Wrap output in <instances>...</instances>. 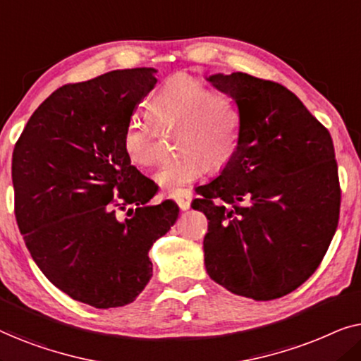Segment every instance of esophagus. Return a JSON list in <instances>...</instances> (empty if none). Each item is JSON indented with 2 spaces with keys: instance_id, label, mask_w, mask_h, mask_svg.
<instances>
[{
  "instance_id": "1",
  "label": "esophagus",
  "mask_w": 361,
  "mask_h": 361,
  "mask_svg": "<svg viewBox=\"0 0 361 361\" xmlns=\"http://www.w3.org/2000/svg\"><path fill=\"white\" fill-rule=\"evenodd\" d=\"M174 199L177 200V204H179L182 210H187L190 207L192 199H194V194L189 189H179L174 192Z\"/></svg>"
}]
</instances>
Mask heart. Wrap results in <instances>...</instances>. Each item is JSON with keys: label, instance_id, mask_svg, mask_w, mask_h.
Instances as JSON below:
<instances>
[{"label": "heart", "instance_id": "1", "mask_svg": "<svg viewBox=\"0 0 361 361\" xmlns=\"http://www.w3.org/2000/svg\"><path fill=\"white\" fill-rule=\"evenodd\" d=\"M147 113L159 128H177L176 147L180 154L156 174L162 189H177L200 179L214 166L221 169L240 145L241 116L228 93L210 90L190 75L167 80L147 103ZM156 131L149 123L133 118L121 135V147L133 164L146 167L157 161Z\"/></svg>", "mask_w": 361, "mask_h": 361}]
</instances>
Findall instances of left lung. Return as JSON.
Segmentation results:
<instances>
[{
  "label": "left lung",
  "instance_id": "left-lung-1",
  "mask_svg": "<svg viewBox=\"0 0 361 361\" xmlns=\"http://www.w3.org/2000/svg\"><path fill=\"white\" fill-rule=\"evenodd\" d=\"M207 80L241 116L235 156L192 202L209 220L207 273L233 294L283 298L315 273L337 230L332 136L281 83L241 72Z\"/></svg>",
  "mask_w": 361,
  "mask_h": 361
}]
</instances>
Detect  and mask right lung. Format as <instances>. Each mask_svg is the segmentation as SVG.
I'll use <instances>...</instances> for the list:
<instances>
[{"mask_svg": "<svg viewBox=\"0 0 361 361\" xmlns=\"http://www.w3.org/2000/svg\"><path fill=\"white\" fill-rule=\"evenodd\" d=\"M156 82L142 67L67 83L34 111L13 151L14 215L29 253L56 288L97 309L140 295L152 276L147 253L179 216L174 200L149 204L157 185L121 147Z\"/></svg>", "mask_w": 361, "mask_h": 361, "instance_id": "add662e5", "label": "right lung"}]
</instances>
